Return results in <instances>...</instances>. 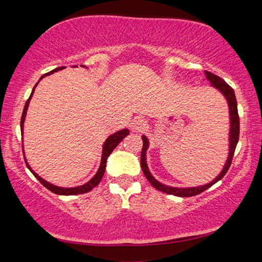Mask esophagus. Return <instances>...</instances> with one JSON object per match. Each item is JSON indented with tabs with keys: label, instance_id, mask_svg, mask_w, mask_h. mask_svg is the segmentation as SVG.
<instances>
[{
	"label": "esophagus",
	"instance_id": "obj_1",
	"mask_svg": "<svg viewBox=\"0 0 262 262\" xmlns=\"http://www.w3.org/2000/svg\"><path fill=\"white\" fill-rule=\"evenodd\" d=\"M145 126H147V123H145V121L142 118H135L134 120H133L132 123H130L132 130L133 132H136V133L143 130L144 128H145Z\"/></svg>",
	"mask_w": 262,
	"mask_h": 262
}]
</instances>
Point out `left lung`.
Segmentation results:
<instances>
[{
  "label": "left lung",
  "instance_id": "8db88e82",
  "mask_svg": "<svg viewBox=\"0 0 262 262\" xmlns=\"http://www.w3.org/2000/svg\"><path fill=\"white\" fill-rule=\"evenodd\" d=\"M206 76L208 81H210L211 85L215 86L216 89L224 95L225 98L228 100L229 104V110H230V149H229V157L228 161L225 163V165L222 170L221 173L216 177V178L211 181V183L207 185L199 186V187H190V188H178V187H171V186L163 185L159 183L156 179L154 178L150 173L149 168L147 166V161H145V152H147V149L149 147L148 139L144 135L142 136V141H143V147H142L141 151V167L142 171L145 176V178L149 180V183L151 184L155 188L161 190L163 193L176 195V196H181V198H188V196H194V195H198L202 192H205L206 189L211 187L212 185L216 184L217 181L221 180L227 173L230 165H231L232 158L234 150H236L238 140H239V115H238V108H237V99L236 96H234L233 89L229 85L228 83H225L224 79H222L220 76L212 74L210 72H206Z\"/></svg>",
  "mask_w": 262,
  "mask_h": 262
}]
</instances>
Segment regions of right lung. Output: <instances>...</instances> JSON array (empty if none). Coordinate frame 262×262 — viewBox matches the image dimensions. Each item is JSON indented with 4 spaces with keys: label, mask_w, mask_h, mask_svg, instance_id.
<instances>
[{
    "label": "right lung",
    "mask_w": 262,
    "mask_h": 262,
    "mask_svg": "<svg viewBox=\"0 0 262 262\" xmlns=\"http://www.w3.org/2000/svg\"><path fill=\"white\" fill-rule=\"evenodd\" d=\"M83 67H84V66H83ZM63 68H64V67L55 68L54 70H52V72H50V73L43 74L42 76L40 77V79L43 78L45 76H47V75H51V74H53V73L57 72V70H61V69H63ZM37 84H38V83H37ZM37 84H35L34 88L37 86ZM34 88H33L32 92H31V96L29 97V99L26 100L25 106H24V110H23V114H21V119H20V130H21V133H23V127H24V120H25L26 111H28L29 104H30V99H31V97H32L33 92H34ZM128 134H129V130H128V129H122V130L117 132V133H115V134H113V135H111L110 137H107V140L105 141V143H104V145H103V155H101L100 166H99V168H98V171H97L96 176H95L94 178H92L90 181H88L86 184H84V185H82V186H77V187L63 188V187H57V186H55V185L50 184V183H48V181H46V180H43L42 178H40V177H39L37 173H35L34 171H32V168H31V167L29 166L28 163H26V158H24V159H25L26 166L29 167V170H30L31 172H32L35 178H37L39 181H40V183H41L43 186H45V187H46L47 189H50L51 192L55 193V194H57V195H77V194H84V193L90 192V190L94 189V188L96 187V186L100 183V180H101V178H103L104 172H105L106 161H107V157L110 156L111 152H112L113 150L115 149V147H117V145H118L119 143H120V142H121L123 139H125V137H126Z\"/></svg>",
    "instance_id": "1"
}]
</instances>
